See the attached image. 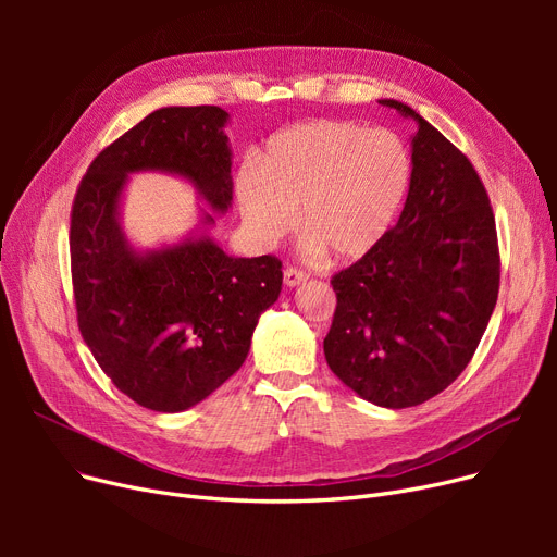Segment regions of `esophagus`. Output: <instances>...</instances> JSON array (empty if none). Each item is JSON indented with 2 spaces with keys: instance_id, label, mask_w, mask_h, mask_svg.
Segmentation results:
<instances>
[{
  "instance_id": "34e87169",
  "label": "esophagus",
  "mask_w": 557,
  "mask_h": 557,
  "mask_svg": "<svg viewBox=\"0 0 557 557\" xmlns=\"http://www.w3.org/2000/svg\"><path fill=\"white\" fill-rule=\"evenodd\" d=\"M307 280V273L305 271H300V269H296V267H286L284 269V284L286 286H298L300 282H305Z\"/></svg>"
}]
</instances>
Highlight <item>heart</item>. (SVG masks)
<instances>
[{
	"label": "heart",
	"instance_id": "b5f03b06",
	"mask_svg": "<svg viewBox=\"0 0 557 557\" xmlns=\"http://www.w3.org/2000/svg\"><path fill=\"white\" fill-rule=\"evenodd\" d=\"M413 178L406 141L384 128L315 120L275 133L237 173L242 216L261 244L296 227L315 252L355 261L374 250L395 223Z\"/></svg>",
	"mask_w": 557,
	"mask_h": 557
}]
</instances>
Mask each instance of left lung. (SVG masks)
<instances>
[{"label":"left lung","mask_w":557,"mask_h":557,"mask_svg":"<svg viewBox=\"0 0 557 557\" xmlns=\"http://www.w3.org/2000/svg\"><path fill=\"white\" fill-rule=\"evenodd\" d=\"M413 178L395 227L332 277L325 359L363 399L418 406L472 361L499 296L502 259L490 196L474 164L420 114Z\"/></svg>","instance_id":"obj_1"}]
</instances>
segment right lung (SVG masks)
<instances>
[{"label":"right lung","instance_id":"add662e5","mask_svg":"<svg viewBox=\"0 0 557 557\" xmlns=\"http://www.w3.org/2000/svg\"><path fill=\"white\" fill-rule=\"evenodd\" d=\"M225 122L216 106L151 112L92 160L72 202L81 336L110 382L158 413L185 411L237 372L259 315L282 290V261L273 255L227 257L200 237L141 257L116 225L126 175L141 169L185 175L214 210H227Z\"/></svg>","mask_w":557,"mask_h":557}]
</instances>
